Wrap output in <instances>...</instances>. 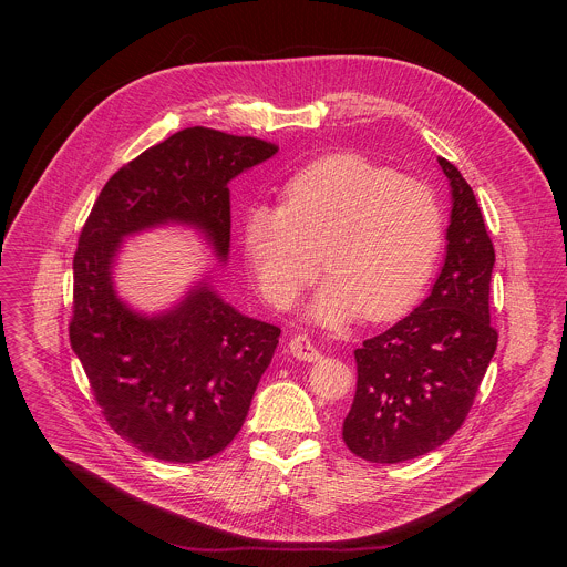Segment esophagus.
I'll return each instance as SVG.
<instances>
[{"instance_id":"esophagus-1","label":"esophagus","mask_w":567,"mask_h":567,"mask_svg":"<svg viewBox=\"0 0 567 567\" xmlns=\"http://www.w3.org/2000/svg\"><path fill=\"white\" fill-rule=\"evenodd\" d=\"M289 352H291L298 361H307V363L320 359L318 348H316V346L311 343V339L305 337V334H298V337H293V339L289 341Z\"/></svg>"}]
</instances>
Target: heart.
Returning <instances> with one entry per match:
<instances>
[{"label":"heart","mask_w":567,"mask_h":567,"mask_svg":"<svg viewBox=\"0 0 567 567\" xmlns=\"http://www.w3.org/2000/svg\"><path fill=\"white\" fill-rule=\"evenodd\" d=\"M444 215L433 188L359 154H332L298 171L282 206L254 204L241 219V251L262 296L291 307L322 267L330 274L309 302L322 328L363 313L406 311L429 282L442 247Z\"/></svg>","instance_id":"b5f03b06"}]
</instances>
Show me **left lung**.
Masks as SVG:
<instances>
[{
	"label": "left lung",
	"instance_id": "1",
	"mask_svg": "<svg viewBox=\"0 0 567 567\" xmlns=\"http://www.w3.org/2000/svg\"><path fill=\"white\" fill-rule=\"evenodd\" d=\"M451 188L446 256L429 298L354 350L357 394L343 420L348 449L396 464L442 446L468 415L498 332L489 322L492 237L466 179L437 156Z\"/></svg>",
	"mask_w": 567,
	"mask_h": 567
}]
</instances>
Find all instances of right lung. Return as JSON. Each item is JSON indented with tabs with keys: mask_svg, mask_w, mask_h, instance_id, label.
I'll return each mask as SVG.
<instances>
[{
	"mask_svg": "<svg viewBox=\"0 0 567 567\" xmlns=\"http://www.w3.org/2000/svg\"><path fill=\"white\" fill-rule=\"evenodd\" d=\"M276 152L254 136L186 127L123 166L80 233L69 341L107 424L145 455L190 464L224 451L247 420L280 328L226 302L210 271L171 309L136 311L114 285L123 239L188 226L226 262L228 184Z\"/></svg>",
	"mask_w": 567,
	"mask_h": 567,
	"instance_id": "1",
	"label": "right lung"
}]
</instances>
